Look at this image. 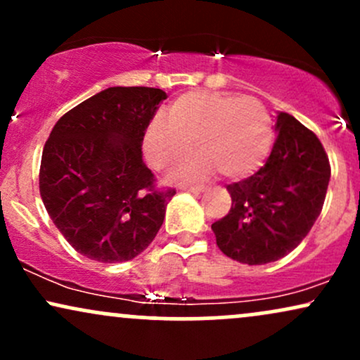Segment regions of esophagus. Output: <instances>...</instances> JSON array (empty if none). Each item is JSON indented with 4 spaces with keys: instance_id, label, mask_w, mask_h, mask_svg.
Returning <instances> with one entry per match:
<instances>
[{
    "instance_id": "34e87169",
    "label": "esophagus",
    "mask_w": 360,
    "mask_h": 360,
    "mask_svg": "<svg viewBox=\"0 0 360 360\" xmlns=\"http://www.w3.org/2000/svg\"><path fill=\"white\" fill-rule=\"evenodd\" d=\"M181 189H184V191H191V193H203L205 191V186H183Z\"/></svg>"
}]
</instances>
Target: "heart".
<instances>
[{
    "label": "heart",
    "mask_w": 360,
    "mask_h": 360,
    "mask_svg": "<svg viewBox=\"0 0 360 360\" xmlns=\"http://www.w3.org/2000/svg\"><path fill=\"white\" fill-rule=\"evenodd\" d=\"M274 130L266 106L254 96L223 91H189L157 117L143 134V154L159 171L176 166L193 152L200 155L177 167L172 181H196L220 172L243 179L262 167L269 155Z\"/></svg>",
    "instance_id": "obj_1"
}]
</instances>
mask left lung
<instances>
[{"label": "left lung", "instance_id": "1", "mask_svg": "<svg viewBox=\"0 0 360 360\" xmlns=\"http://www.w3.org/2000/svg\"><path fill=\"white\" fill-rule=\"evenodd\" d=\"M276 131L264 167L226 186L232 208L212 225L223 254L249 266L274 262L300 245L320 217L330 181L328 157L311 130L279 111Z\"/></svg>", "mask_w": 360, "mask_h": 360}]
</instances>
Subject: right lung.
I'll return each instance as SVG.
<instances>
[{
    "label": "right lung",
    "mask_w": 360,
    "mask_h": 360,
    "mask_svg": "<svg viewBox=\"0 0 360 360\" xmlns=\"http://www.w3.org/2000/svg\"><path fill=\"white\" fill-rule=\"evenodd\" d=\"M167 94L115 86L62 117L45 142L40 196L64 238L98 262H127L154 240L174 189L157 191L142 142Z\"/></svg>",
    "instance_id": "1"
}]
</instances>
